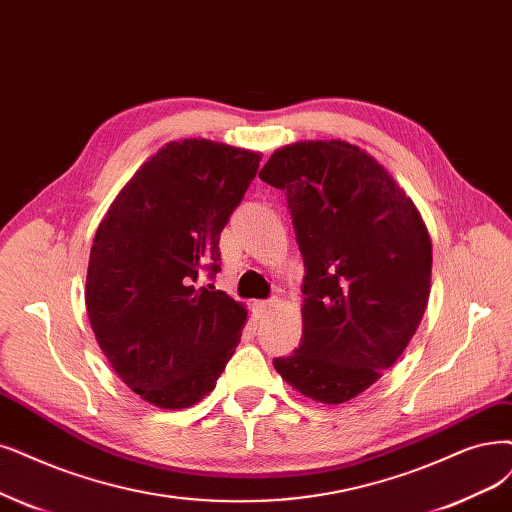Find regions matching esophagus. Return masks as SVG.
<instances>
[{"label": "esophagus", "instance_id": "esophagus-1", "mask_svg": "<svg viewBox=\"0 0 512 512\" xmlns=\"http://www.w3.org/2000/svg\"><path fill=\"white\" fill-rule=\"evenodd\" d=\"M274 308H278V299L272 297L268 301H255V314L257 316H268Z\"/></svg>", "mask_w": 512, "mask_h": 512}]
</instances>
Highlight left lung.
<instances>
[{"label":"left lung","instance_id":"left-lung-1","mask_svg":"<svg viewBox=\"0 0 512 512\" xmlns=\"http://www.w3.org/2000/svg\"><path fill=\"white\" fill-rule=\"evenodd\" d=\"M259 179L285 189L304 257V335L274 358L297 392L339 405L390 369L430 295L426 223L388 170L346 141L280 147Z\"/></svg>","mask_w":512,"mask_h":512}]
</instances>
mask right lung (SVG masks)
Listing matches in <instances>:
<instances>
[{
  "label": "right lung",
  "mask_w": 512,
  "mask_h": 512,
  "mask_svg": "<svg viewBox=\"0 0 512 512\" xmlns=\"http://www.w3.org/2000/svg\"><path fill=\"white\" fill-rule=\"evenodd\" d=\"M259 160L208 139L170 141L122 187L94 234L92 331L122 382L160 409L202 401L240 342L244 306L198 280L221 270L219 236Z\"/></svg>",
  "instance_id": "right-lung-1"
}]
</instances>
